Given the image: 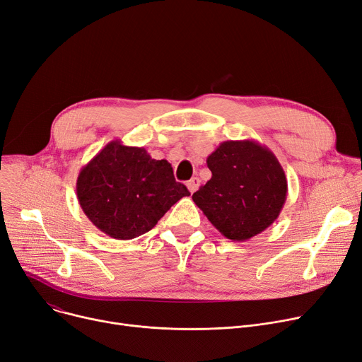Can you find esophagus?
<instances>
[{"instance_id": "esophagus-1", "label": "esophagus", "mask_w": 362, "mask_h": 362, "mask_svg": "<svg viewBox=\"0 0 362 362\" xmlns=\"http://www.w3.org/2000/svg\"><path fill=\"white\" fill-rule=\"evenodd\" d=\"M199 179L198 177H194V179H191V180H189L187 183H186V186H187V189H189V192H191V194H194L195 191H197V189L199 187Z\"/></svg>"}]
</instances>
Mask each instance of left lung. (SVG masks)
Wrapping results in <instances>:
<instances>
[{"instance_id":"left-lung-1","label":"left lung","mask_w":362,"mask_h":362,"mask_svg":"<svg viewBox=\"0 0 362 362\" xmlns=\"http://www.w3.org/2000/svg\"><path fill=\"white\" fill-rule=\"evenodd\" d=\"M211 179L192 195L216 229L230 240H248L279 217L288 197L284 170L257 141H226L206 158Z\"/></svg>"}]
</instances>
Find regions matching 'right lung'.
<instances>
[{
    "mask_svg": "<svg viewBox=\"0 0 362 362\" xmlns=\"http://www.w3.org/2000/svg\"><path fill=\"white\" fill-rule=\"evenodd\" d=\"M76 194L86 217L105 235L129 240L154 227L189 191L167 160L111 141L82 170Z\"/></svg>",
    "mask_w": 362,
    "mask_h": 362,
    "instance_id": "add662e5",
    "label": "right lung"
}]
</instances>
